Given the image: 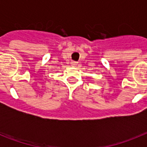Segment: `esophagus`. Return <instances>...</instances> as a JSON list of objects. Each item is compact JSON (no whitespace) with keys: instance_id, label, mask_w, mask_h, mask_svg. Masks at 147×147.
I'll return each instance as SVG.
<instances>
[{"instance_id":"obj_1","label":"esophagus","mask_w":147,"mask_h":147,"mask_svg":"<svg viewBox=\"0 0 147 147\" xmlns=\"http://www.w3.org/2000/svg\"><path fill=\"white\" fill-rule=\"evenodd\" d=\"M77 65H78V62H71V66L76 67V66H77Z\"/></svg>"}]
</instances>
